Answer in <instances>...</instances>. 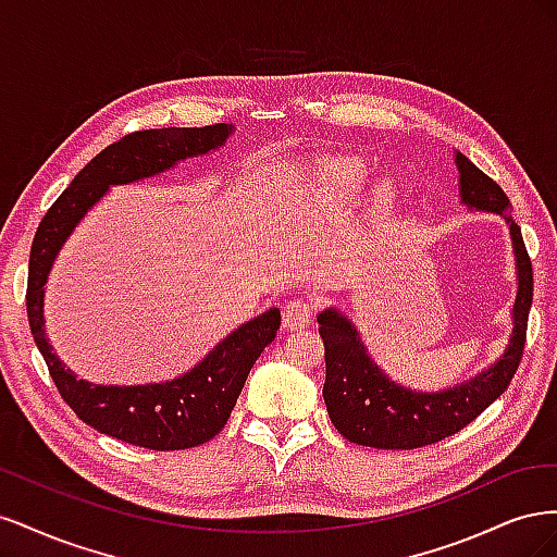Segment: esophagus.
Segmentation results:
<instances>
[{
    "mask_svg": "<svg viewBox=\"0 0 557 557\" xmlns=\"http://www.w3.org/2000/svg\"><path fill=\"white\" fill-rule=\"evenodd\" d=\"M313 305L309 299H290L288 305L283 307V327L285 330H301L311 323L313 318Z\"/></svg>",
    "mask_w": 557,
    "mask_h": 557,
    "instance_id": "34e87169",
    "label": "esophagus"
}]
</instances>
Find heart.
Returning a JSON list of instances; mask_svg holds the SVG:
<instances>
[{
    "label": "heart",
    "instance_id": "1",
    "mask_svg": "<svg viewBox=\"0 0 557 557\" xmlns=\"http://www.w3.org/2000/svg\"><path fill=\"white\" fill-rule=\"evenodd\" d=\"M311 183L330 199H348L367 181V164L358 158H327L309 164ZM395 197V183L391 178L379 181L374 188V207H385Z\"/></svg>",
    "mask_w": 557,
    "mask_h": 557
}]
</instances>
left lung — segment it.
<instances>
[{"mask_svg":"<svg viewBox=\"0 0 557 557\" xmlns=\"http://www.w3.org/2000/svg\"><path fill=\"white\" fill-rule=\"evenodd\" d=\"M455 166L460 172L462 205L469 211L502 215L509 225L518 281L511 339L483 372L444 391L423 393L395 383L383 372L346 313L334 307L320 311L318 332L325 344V407L334 428L350 444L411 450L442 442L491 407L507 391L518 369L532 307V262L511 215L509 197L462 153H455Z\"/></svg>","mask_w":557,"mask_h":557,"instance_id":"left-lung-1","label":"left lung"}]
</instances>
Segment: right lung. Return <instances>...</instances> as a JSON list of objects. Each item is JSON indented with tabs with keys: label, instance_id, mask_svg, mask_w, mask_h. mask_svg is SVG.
<instances>
[{
	"label": "right lung",
	"instance_id": "obj_1",
	"mask_svg": "<svg viewBox=\"0 0 557 557\" xmlns=\"http://www.w3.org/2000/svg\"><path fill=\"white\" fill-rule=\"evenodd\" d=\"M234 125L162 127L134 132L107 146L74 176L44 215L29 252L27 320L62 399L97 432L150 448L181 450L205 444L221 432L264 346L274 342L281 311H269L234 327L188 372L160 383L102 385L78 379L53 352L46 336V281L64 242L111 185L137 183L172 170L188 158L225 146Z\"/></svg>",
	"mask_w": 557,
	"mask_h": 557
}]
</instances>
